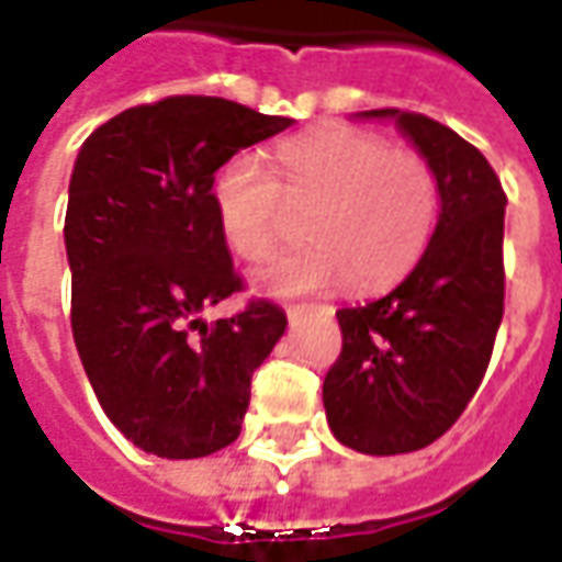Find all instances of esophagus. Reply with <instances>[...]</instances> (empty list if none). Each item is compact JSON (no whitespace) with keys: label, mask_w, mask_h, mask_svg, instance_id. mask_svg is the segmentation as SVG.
I'll return each instance as SVG.
<instances>
[{"label":"esophagus","mask_w":562,"mask_h":562,"mask_svg":"<svg viewBox=\"0 0 562 562\" xmlns=\"http://www.w3.org/2000/svg\"><path fill=\"white\" fill-rule=\"evenodd\" d=\"M310 310H327V313H334V306H315V303H292L285 313H289V318H292V322H297V318L310 313Z\"/></svg>","instance_id":"34e87169"}]
</instances>
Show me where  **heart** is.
I'll use <instances>...</instances> for the list:
<instances>
[{
  "label": "heart",
  "mask_w": 562,
  "mask_h": 562,
  "mask_svg": "<svg viewBox=\"0 0 562 562\" xmlns=\"http://www.w3.org/2000/svg\"><path fill=\"white\" fill-rule=\"evenodd\" d=\"M280 178L256 154H235L214 178V211L226 247L244 261L270 256L292 211H310V244L256 270L270 297L384 289L423 256L438 220V178L426 157L351 124H324L277 148Z\"/></svg>",
  "instance_id": "obj_1"
}]
</instances>
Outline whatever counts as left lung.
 Instances as JSON below:
<instances>
[{
	"mask_svg": "<svg viewBox=\"0 0 562 562\" xmlns=\"http://www.w3.org/2000/svg\"><path fill=\"white\" fill-rule=\"evenodd\" d=\"M396 119L438 178L429 247L396 289L339 310L342 351L324 378V411L339 443L366 456L414 452L438 440L480 390L503 318L506 193L480 148L429 115Z\"/></svg>",
	"mask_w": 562,
	"mask_h": 562,
	"instance_id": "obj_1",
	"label": "left lung"
}]
</instances>
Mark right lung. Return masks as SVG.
Returning a JSON list of instances; mask_svg holds the SVG:
<instances>
[{"label": "right lung", "mask_w": 562, "mask_h": 562, "mask_svg": "<svg viewBox=\"0 0 562 562\" xmlns=\"http://www.w3.org/2000/svg\"><path fill=\"white\" fill-rule=\"evenodd\" d=\"M292 119L176 94L119 112L82 143L68 187L70 330L112 426L160 459H202L240 435L249 381L285 313L240 292L214 211V176Z\"/></svg>", "instance_id": "add662e5"}]
</instances>
